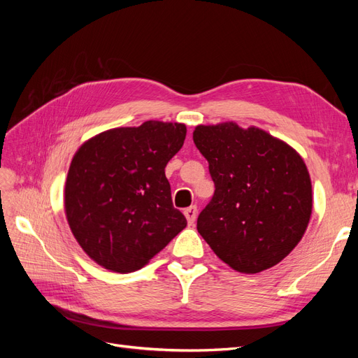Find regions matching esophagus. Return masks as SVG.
I'll return each mask as SVG.
<instances>
[{"instance_id":"34e87169","label":"esophagus","mask_w":358,"mask_h":358,"mask_svg":"<svg viewBox=\"0 0 358 358\" xmlns=\"http://www.w3.org/2000/svg\"><path fill=\"white\" fill-rule=\"evenodd\" d=\"M183 213H185V216H187V221L189 224H194V221H196V218H197V213H199L197 206H189V208L183 210Z\"/></svg>"}]
</instances>
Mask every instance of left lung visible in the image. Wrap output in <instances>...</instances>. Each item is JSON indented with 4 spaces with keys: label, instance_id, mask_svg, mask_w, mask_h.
Returning a JSON list of instances; mask_svg holds the SVG:
<instances>
[{
    "label": "left lung",
    "instance_id": "left-lung-1",
    "mask_svg": "<svg viewBox=\"0 0 358 358\" xmlns=\"http://www.w3.org/2000/svg\"><path fill=\"white\" fill-rule=\"evenodd\" d=\"M192 137L215 183L197 220L203 239L242 273L282 262L312 213L310 178L301 157L263 129L234 122L199 125Z\"/></svg>",
    "mask_w": 358,
    "mask_h": 358
}]
</instances>
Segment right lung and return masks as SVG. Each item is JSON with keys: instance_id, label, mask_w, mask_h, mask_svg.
Masks as SVG:
<instances>
[{"instance_id": "right-lung-1", "label": "right lung", "mask_w": 358, "mask_h": 358, "mask_svg": "<svg viewBox=\"0 0 358 358\" xmlns=\"http://www.w3.org/2000/svg\"><path fill=\"white\" fill-rule=\"evenodd\" d=\"M185 136L183 124L148 121L104 131L76 152L66 213L76 241L95 263L136 272L185 229L164 171Z\"/></svg>"}]
</instances>
